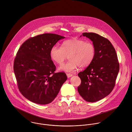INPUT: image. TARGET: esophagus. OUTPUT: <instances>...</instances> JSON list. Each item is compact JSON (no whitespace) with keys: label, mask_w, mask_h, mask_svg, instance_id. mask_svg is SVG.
Instances as JSON below:
<instances>
[{"label":"esophagus","mask_w":132,"mask_h":132,"mask_svg":"<svg viewBox=\"0 0 132 132\" xmlns=\"http://www.w3.org/2000/svg\"><path fill=\"white\" fill-rule=\"evenodd\" d=\"M67 75V78H70V77H71L73 75H72V74H70V73H67L66 74Z\"/></svg>","instance_id":"esophagus-1"}]
</instances>
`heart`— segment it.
<instances>
[{
    "instance_id": "b5f03b06",
    "label": "heart",
    "mask_w": 132,
    "mask_h": 132,
    "mask_svg": "<svg viewBox=\"0 0 132 132\" xmlns=\"http://www.w3.org/2000/svg\"><path fill=\"white\" fill-rule=\"evenodd\" d=\"M96 53L94 44L81 39L71 38L64 41L62 47L53 46L50 51L51 60L57 65H62L68 55L70 60L59 68V70L72 72L79 67H88L93 61Z\"/></svg>"
}]
</instances>
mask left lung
I'll list each match as a JSON object with an SVG mask.
<instances>
[{"label":"left lung","mask_w":132,"mask_h":132,"mask_svg":"<svg viewBox=\"0 0 132 132\" xmlns=\"http://www.w3.org/2000/svg\"><path fill=\"white\" fill-rule=\"evenodd\" d=\"M82 35L93 42L96 53L92 63L78 73L81 83L78 91L86 101L95 102L104 98L113 90L119 64L116 50L107 38L95 33L85 32Z\"/></svg>","instance_id":"1"}]
</instances>
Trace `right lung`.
<instances>
[{"label":"right lung","mask_w":132,"mask_h":132,"mask_svg":"<svg viewBox=\"0 0 132 132\" xmlns=\"http://www.w3.org/2000/svg\"><path fill=\"white\" fill-rule=\"evenodd\" d=\"M57 34L45 33L30 38L19 48L14 62V72L21 94L38 104L51 103L67 78L54 73L56 67L50 56L51 47L60 39Z\"/></svg>","instance_id":"add662e5"}]
</instances>
